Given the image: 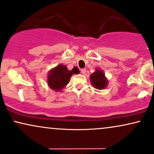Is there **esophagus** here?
<instances>
[{
  "instance_id": "34e87169",
  "label": "esophagus",
  "mask_w": 154,
  "mask_h": 154,
  "mask_svg": "<svg viewBox=\"0 0 154 154\" xmlns=\"http://www.w3.org/2000/svg\"><path fill=\"white\" fill-rule=\"evenodd\" d=\"M81 73H83V74H85V73H86V69H81Z\"/></svg>"
}]
</instances>
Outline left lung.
<instances>
[{
  "instance_id": "left-lung-1",
  "label": "left lung",
  "mask_w": 154,
  "mask_h": 154,
  "mask_svg": "<svg viewBox=\"0 0 154 154\" xmlns=\"http://www.w3.org/2000/svg\"><path fill=\"white\" fill-rule=\"evenodd\" d=\"M90 79H91V84L98 90L105 88L108 84V81L105 76V73L103 71L98 69H97L94 73L90 75Z\"/></svg>"
}]
</instances>
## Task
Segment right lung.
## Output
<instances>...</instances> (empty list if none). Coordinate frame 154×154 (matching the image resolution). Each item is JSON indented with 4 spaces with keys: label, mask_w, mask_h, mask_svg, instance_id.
<instances>
[{
    "label": "right lung",
    "mask_w": 154,
    "mask_h": 154,
    "mask_svg": "<svg viewBox=\"0 0 154 154\" xmlns=\"http://www.w3.org/2000/svg\"><path fill=\"white\" fill-rule=\"evenodd\" d=\"M79 70L75 67L72 71L68 70L67 67L63 64H59L51 69L48 73L47 83L51 89L56 91H61L68 83L73 73H78Z\"/></svg>",
    "instance_id": "1"
}]
</instances>
